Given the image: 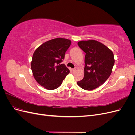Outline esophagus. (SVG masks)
I'll use <instances>...</instances> for the list:
<instances>
[{
    "label": "esophagus",
    "instance_id": "34e87169",
    "mask_svg": "<svg viewBox=\"0 0 135 135\" xmlns=\"http://www.w3.org/2000/svg\"><path fill=\"white\" fill-rule=\"evenodd\" d=\"M76 71V68H74V69H73V72H74H74H75Z\"/></svg>",
    "mask_w": 135,
    "mask_h": 135
}]
</instances>
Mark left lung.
I'll list each match as a JSON object with an SVG mask.
<instances>
[{
  "mask_svg": "<svg viewBox=\"0 0 135 135\" xmlns=\"http://www.w3.org/2000/svg\"><path fill=\"white\" fill-rule=\"evenodd\" d=\"M78 45L85 53L84 76L77 82L83 89L91 91L103 84L112 72L115 60L113 52L95 40H81Z\"/></svg>",
  "mask_w": 135,
  "mask_h": 135,
  "instance_id": "obj_1",
  "label": "left lung"
}]
</instances>
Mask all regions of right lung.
<instances>
[{"label":"right lung","instance_id":"1","mask_svg":"<svg viewBox=\"0 0 135 135\" xmlns=\"http://www.w3.org/2000/svg\"><path fill=\"white\" fill-rule=\"evenodd\" d=\"M71 40L58 38L43 43L36 49L31 62L32 74L36 81L48 90L59 87L70 73L64 64H61Z\"/></svg>","mask_w":135,"mask_h":135}]
</instances>
